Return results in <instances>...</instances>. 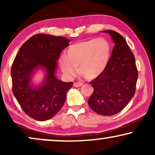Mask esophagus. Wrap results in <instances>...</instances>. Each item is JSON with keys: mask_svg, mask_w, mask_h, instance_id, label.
<instances>
[{"mask_svg": "<svg viewBox=\"0 0 155 155\" xmlns=\"http://www.w3.org/2000/svg\"><path fill=\"white\" fill-rule=\"evenodd\" d=\"M74 87H81L82 85V82H74L73 84Z\"/></svg>", "mask_w": 155, "mask_h": 155, "instance_id": "esophagus-1", "label": "esophagus"}]
</instances>
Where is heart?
Instances as JSON below:
<instances>
[{"mask_svg":"<svg viewBox=\"0 0 155 155\" xmlns=\"http://www.w3.org/2000/svg\"><path fill=\"white\" fill-rule=\"evenodd\" d=\"M111 55V46L108 41L99 38L79 41L70 46L66 56L59 59L61 68L67 76L80 73L87 79L98 77L107 67Z\"/></svg>","mask_w":155,"mask_h":155,"instance_id":"obj_1","label":"heart"}]
</instances>
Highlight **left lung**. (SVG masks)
<instances>
[{"mask_svg":"<svg viewBox=\"0 0 155 155\" xmlns=\"http://www.w3.org/2000/svg\"><path fill=\"white\" fill-rule=\"evenodd\" d=\"M104 31L109 34L115 46L104 71L90 82L94 91L88 104L97 114L112 116L122 111L134 96L138 73L124 37L114 30Z\"/></svg>","mask_w":155,"mask_h":155,"instance_id":"1","label":"left lung"}]
</instances>
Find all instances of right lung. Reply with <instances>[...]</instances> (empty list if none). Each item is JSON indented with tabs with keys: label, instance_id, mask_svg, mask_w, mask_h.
I'll return each mask as SVG.
<instances>
[{
	"label": "right lung",
	"instance_id": "1",
	"mask_svg": "<svg viewBox=\"0 0 155 155\" xmlns=\"http://www.w3.org/2000/svg\"><path fill=\"white\" fill-rule=\"evenodd\" d=\"M63 37L37 34L21 46L11 68L12 92L27 115L37 120L50 119L64 104L73 82H64L55 76L57 60L69 45ZM39 67L46 70L43 84L35 88L30 84L33 71Z\"/></svg>",
	"mask_w": 155,
	"mask_h": 155
}]
</instances>
